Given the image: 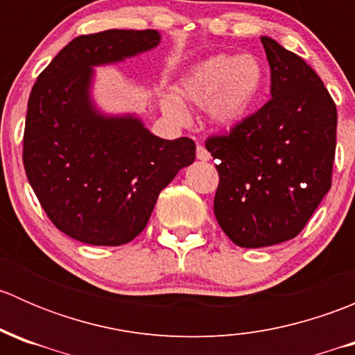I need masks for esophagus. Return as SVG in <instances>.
I'll list each match as a JSON object with an SVG mask.
<instances>
[{
	"instance_id": "esophagus-1",
	"label": "esophagus",
	"mask_w": 355,
	"mask_h": 355,
	"mask_svg": "<svg viewBox=\"0 0 355 355\" xmlns=\"http://www.w3.org/2000/svg\"><path fill=\"white\" fill-rule=\"evenodd\" d=\"M196 155H198V159L200 161H209L211 159V155L207 153V149L204 148V146H198V149H196Z\"/></svg>"
}]
</instances>
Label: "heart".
Instances as JSON below:
<instances>
[{
  "label": "heart",
  "mask_w": 355,
  "mask_h": 355,
  "mask_svg": "<svg viewBox=\"0 0 355 355\" xmlns=\"http://www.w3.org/2000/svg\"><path fill=\"white\" fill-rule=\"evenodd\" d=\"M266 73L250 55H216L192 68L178 84V96L199 108H209L218 125L234 127L250 113L264 89ZM164 108L178 113L175 98L164 99Z\"/></svg>",
  "instance_id": "heart-1"
}]
</instances>
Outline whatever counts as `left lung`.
Returning <instances> with one entry per match:
<instances>
[{
	"instance_id": "obj_1",
	"label": "left lung",
	"mask_w": 355,
	"mask_h": 355,
	"mask_svg": "<svg viewBox=\"0 0 355 355\" xmlns=\"http://www.w3.org/2000/svg\"><path fill=\"white\" fill-rule=\"evenodd\" d=\"M271 99L213 135L206 149L220 175L214 216L234 244L256 249L300 234L331 187L336 106L300 56L263 35Z\"/></svg>"
}]
</instances>
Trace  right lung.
Returning <instances> with one entry per match:
<instances>
[{"label":"right lung","instance_id":"obj_1","mask_svg":"<svg viewBox=\"0 0 355 355\" xmlns=\"http://www.w3.org/2000/svg\"><path fill=\"white\" fill-rule=\"evenodd\" d=\"M159 32L78 35L53 58L28 98L24 166L58 230L91 245H121L148 225L159 192L196 159L192 139L156 137L134 114L108 116L91 99L92 67L159 44Z\"/></svg>","mask_w":355,"mask_h":355}]
</instances>
